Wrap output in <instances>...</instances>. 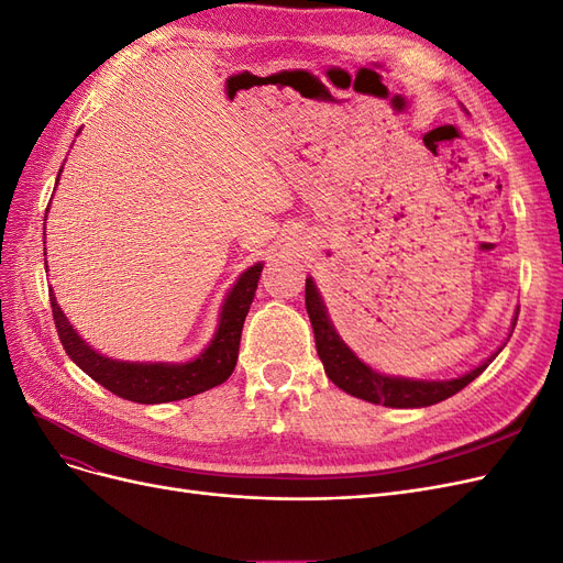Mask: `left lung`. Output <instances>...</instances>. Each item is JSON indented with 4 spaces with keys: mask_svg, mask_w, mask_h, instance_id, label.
<instances>
[{
    "mask_svg": "<svg viewBox=\"0 0 563 563\" xmlns=\"http://www.w3.org/2000/svg\"><path fill=\"white\" fill-rule=\"evenodd\" d=\"M305 308H308L312 329H314V343L317 354L323 364L327 376L340 387L345 389L347 395L364 399L371 404H383L391 408H420V406H432L444 401L460 389L467 387L474 378H479L486 371V366L496 360V354L486 360L482 366L465 373V376L453 378V380H408V378H389L380 376L373 368H368L364 362L354 356V352L340 340L335 329L331 327L327 308L317 294L314 282L305 279ZM519 314V312H517ZM517 321L512 323V331Z\"/></svg>",
    "mask_w": 563,
    "mask_h": 563,
    "instance_id": "8db88e82",
    "label": "left lung"
}]
</instances>
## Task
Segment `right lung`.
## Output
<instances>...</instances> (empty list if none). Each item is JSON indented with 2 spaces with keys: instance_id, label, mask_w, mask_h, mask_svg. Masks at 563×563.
Returning <instances> with one entry per match:
<instances>
[{
  "instance_id": "add662e5",
  "label": "right lung",
  "mask_w": 563,
  "mask_h": 563,
  "mask_svg": "<svg viewBox=\"0 0 563 563\" xmlns=\"http://www.w3.org/2000/svg\"><path fill=\"white\" fill-rule=\"evenodd\" d=\"M60 176V174H58ZM263 265L249 267L240 282L234 284L225 298L223 312H220L218 331L211 345L203 350L195 362L187 364H129L114 362L110 356L91 350L70 321L60 312L58 302L51 294V312H54L56 331L67 356L91 376L98 385L110 389L112 395L135 401V404H164L195 397L199 391H207L220 383H225L236 366L240 356V340L244 319L258 288Z\"/></svg>"
}]
</instances>
